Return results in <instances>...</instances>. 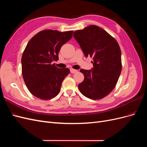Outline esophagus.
<instances>
[{
  "label": "esophagus",
  "instance_id": "obj_1",
  "mask_svg": "<svg viewBox=\"0 0 147 147\" xmlns=\"http://www.w3.org/2000/svg\"><path fill=\"white\" fill-rule=\"evenodd\" d=\"M78 72V70L76 69H70V72L72 74H75L77 73Z\"/></svg>",
  "mask_w": 147,
  "mask_h": 147
}]
</instances>
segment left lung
Wrapping results in <instances>:
<instances>
[{
    "label": "left lung",
    "mask_w": 147,
    "mask_h": 147,
    "mask_svg": "<svg viewBox=\"0 0 147 147\" xmlns=\"http://www.w3.org/2000/svg\"><path fill=\"white\" fill-rule=\"evenodd\" d=\"M74 37L86 57H92V70L80 69L84 80L78 86L82 94L98 100L115 88L121 72V52L116 39L99 26L90 25L75 31Z\"/></svg>",
    "instance_id": "1"
}]
</instances>
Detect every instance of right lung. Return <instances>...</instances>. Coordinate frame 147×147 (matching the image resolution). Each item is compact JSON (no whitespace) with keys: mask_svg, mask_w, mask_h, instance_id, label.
Wrapping results in <instances>:
<instances>
[{"mask_svg":"<svg viewBox=\"0 0 147 147\" xmlns=\"http://www.w3.org/2000/svg\"><path fill=\"white\" fill-rule=\"evenodd\" d=\"M73 30L59 32L46 29L35 34L22 55V75L30 92L42 100L51 99L59 94L68 68L59 69L53 61L59 59L61 47L72 37Z\"/></svg>","mask_w":147,"mask_h":147,"instance_id":"obj_1","label":"right lung"}]
</instances>
